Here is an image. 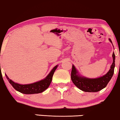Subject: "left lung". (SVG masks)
I'll return each mask as SVG.
<instances>
[{"instance_id":"obj_1","label":"left lung","mask_w":120,"mask_h":120,"mask_svg":"<svg viewBox=\"0 0 120 120\" xmlns=\"http://www.w3.org/2000/svg\"><path fill=\"white\" fill-rule=\"evenodd\" d=\"M109 40L112 44L111 40L110 38H109ZM112 63L108 72L105 75L96 78H89L82 76L79 74L75 66L73 64L71 72V79L73 83L79 89L85 92H98L105 88L111 80L114 73L115 66L114 52L112 53Z\"/></svg>"}]
</instances>
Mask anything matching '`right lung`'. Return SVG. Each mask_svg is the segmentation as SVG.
Returning <instances> with one entry per match:
<instances>
[{"mask_svg":"<svg viewBox=\"0 0 120 120\" xmlns=\"http://www.w3.org/2000/svg\"><path fill=\"white\" fill-rule=\"evenodd\" d=\"M58 65H57L53 67L45 78L35 83L29 84H20L15 83L9 79L7 74H5V76L10 84L16 90L25 94H38V93H42L49 88L52 82L54 72L58 67Z\"/></svg>","mask_w":120,"mask_h":120,"instance_id":"obj_1","label":"right lung"}]
</instances>
